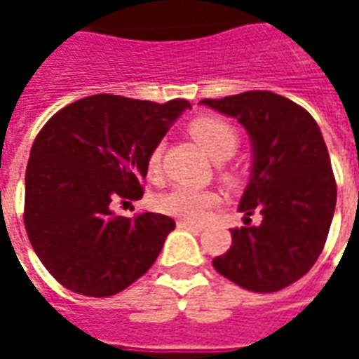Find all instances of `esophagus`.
Masks as SVG:
<instances>
[{"label":"esophagus","mask_w":359,"mask_h":359,"mask_svg":"<svg viewBox=\"0 0 359 359\" xmlns=\"http://www.w3.org/2000/svg\"><path fill=\"white\" fill-rule=\"evenodd\" d=\"M177 225H179V229H190V231H203V225H200V223H192V221H179Z\"/></svg>","instance_id":"1"}]
</instances>
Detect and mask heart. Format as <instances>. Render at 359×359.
<instances>
[{
	"mask_svg": "<svg viewBox=\"0 0 359 359\" xmlns=\"http://www.w3.org/2000/svg\"><path fill=\"white\" fill-rule=\"evenodd\" d=\"M190 134L213 161L229 159L236 151L238 142H241L238 130L229 121L221 117H211V115L194 118L190 125ZM161 156H163L161 146H156L149 151L146 167H148V175L151 179H156L161 172ZM217 202V194L211 190L175 187L157 198V210L163 211L167 215H172V217L184 219V221H203Z\"/></svg>",
	"mask_w": 359,
	"mask_h": 359,
	"instance_id": "1",
	"label": "heart"
}]
</instances>
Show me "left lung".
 I'll use <instances>...</instances> for the list:
<instances>
[{
    "instance_id": "8db88e82",
    "label": "left lung",
    "mask_w": 359,
    "mask_h": 359,
    "mask_svg": "<svg viewBox=\"0 0 359 359\" xmlns=\"http://www.w3.org/2000/svg\"><path fill=\"white\" fill-rule=\"evenodd\" d=\"M202 105L234 117L252 142V175L238 203L250 223L233 229V246L213 259L223 277L252 292H277L308 273L327 241L337 182L323 134L288 97L252 90Z\"/></svg>"
}]
</instances>
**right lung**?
I'll use <instances>...</instances> for the list:
<instances>
[{
    "mask_svg": "<svg viewBox=\"0 0 359 359\" xmlns=\"http://www.w3.org/2000/svg\"><path fill=\"white\" fill-rule=\"evenodd\" d=\"M184 109L97 94L69 103L36 136L25 177V226L43 267L82 296H113L154 265L175 221L117 217L111 203L142 198L148 156Z\"/></svg>",
    "mask_w": 359,
    "mask_h": 359,
    "instance_id": "1",
    "label": "right lung"
}]
</instances>
